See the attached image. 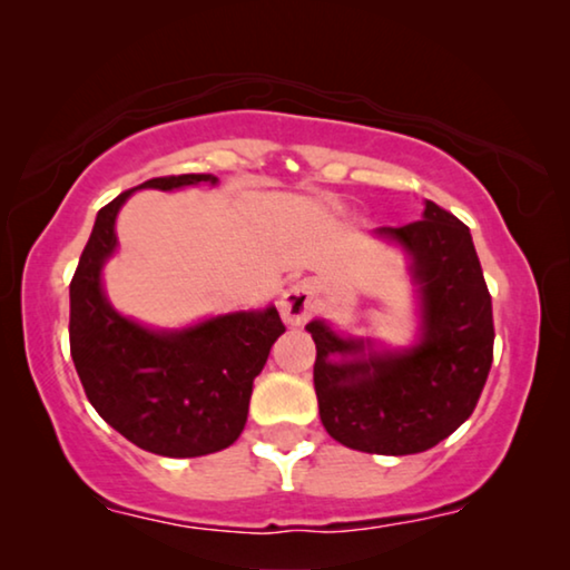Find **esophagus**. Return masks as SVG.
<instances>
[{"label":"esophagus","instance_id":"obj_1","mask_svg":"<svg viewBox=\"0 0 570 570\" xmlns=\"http://www.w3.org/2000/svg\"><path fill=\"white\" fill-rule=\"evenodd\" d=\"M279 311H283L287 324H306L316 311V285L308 283V279H301V283L287 287L283 301H279Z\"/></svg>","mask_w":570,"mask_h":570}]
</instances>
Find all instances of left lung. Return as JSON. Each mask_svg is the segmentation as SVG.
<instances>
[{
    "label": "left lung",
    "instance_id": "1",
    "mask_svg": "<svg viewBox=\"0 0 570 570\" xmlns=\"http://www.w3.org/2000/svg\"><path fill=\"white\" fill-rule=\"evenodd\" d=\"M376 233L412 256L423 298V340L404 353L370 350L363 358L368 342L337 337L324 322H311L318 415L326 433L347 449L420 454L478 407L493 363V301L470 228L435 202H425L423 220ZM334 354L343 361L334 362Z\"/></svg>",
    "mask_w": 570,
    "mask_h": 570
}]
</instances>
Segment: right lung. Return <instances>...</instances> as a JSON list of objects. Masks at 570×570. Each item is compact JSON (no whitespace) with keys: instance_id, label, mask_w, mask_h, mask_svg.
<instances>
[{"instance_id":"right-lung-1","label":"right lung","mask_w":570,"mask_h":570,"mask_svg":"<svg viewBox=\"0 0 570 570\" xmlns=\"http://www.w3.org/2000/svg\"><path fill=\"white\" fill-rule=\"evenodd\" d=\"M217 178L160 176L135 189H178ZM135 189L100 207L69 283V350L98 415L135 446L160 456L228 449L246 425L254 379L285 332L277 308L209 318L184 332L145 330L100 291V267L116 248V213Z\"/></svg>"}]
</instances>
